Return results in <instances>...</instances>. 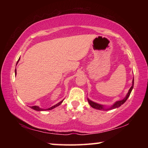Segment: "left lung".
Wrapping results in <instances>:
<instances>
[{
	"label": "left lung",
	"mask_w": 148,
	"mask_h": 148,
	"mask_svg": "<svg viewBox=\"0 0 148 148\" xmlns=\"http://www.w3.org/2000/svg\"><path fill=\"white\" fill-rule=\"evenodd\" d=\"M133 86H134V78H133V79H132V86H131V88L129 89L128 93L127 94L126 97H125L123 99L121 100V101H117V102H115V103L113 105H112L111 107L108 108H105L103 105L97 104V103H96V102H92V101H91V100H89V99H87V101H88L89 104H90V106H91L92 108H95V109H97V110H112V109L117 108L121 106L123 104H124L125 102V101H126L127 100V99L129 98V97L130 96V95H131V92L132 91V88H133Z\"/></svg>",
	"instance_id": "1"
}]
</instances>
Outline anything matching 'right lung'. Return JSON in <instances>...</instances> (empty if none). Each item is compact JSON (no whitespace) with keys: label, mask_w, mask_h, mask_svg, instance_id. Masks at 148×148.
Returning a JSON list of instances; mask_svg holds the SVG:
<instances>
[{"label":"right lung","mask_w":148,"mask_h":148,"mask_svg":"<svg viewBox=\"0 0 148 148\" xmlns=\"http://www.w3.org/2000/svg\"><path fill=\"white\" fill-rule=\"evenodd\" d=\"M18 61H19V60H18ZM17 62H18V61H17ZM15 73H16V71H15ZM62 101H61V102H59V103H57V104L54 105V106H51V108H47V109H42V108H39L38 106H31V108L33 109V110H36V111H44V110H50L53 109L54 108H56V107H57V106H59V105L62 103Z\"/></svg>","instance_id":"1"}]
</instances>
